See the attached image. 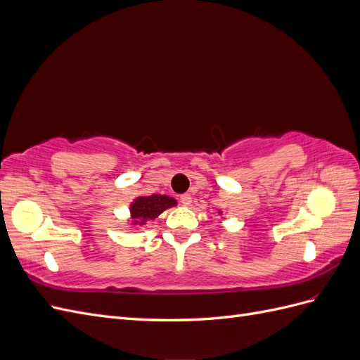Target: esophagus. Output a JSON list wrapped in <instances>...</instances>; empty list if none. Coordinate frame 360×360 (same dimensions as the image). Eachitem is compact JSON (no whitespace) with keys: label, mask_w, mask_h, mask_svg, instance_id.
<instances>
[{"label":"esophagus","mask_w":360,"mask_h":360,"mask_svg":"<svg viewBox=\"0 0 360 360\" xmlns=\"http://www.w3.org/2000/svg\"><path fill=\"white\" fill-rule=\"evenodd\" d=\"M180 202L183 204V205H191V202H192V197L189 193H183L181 197H180Z\"/></svg>","instance_id":"obj_1"}]
</instances>
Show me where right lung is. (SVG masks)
Masks as SVG:
<instances>
[{"label":"right lung","mask_w":360,"mask_h":360,"mask_svg":"<svg viewBox=\"0 0 360 360\" xmlns=\"http://www.w3.org/2000/svg\"><path fill=\"white\" fill-rule=\"evenodd\" d=\"M177 204V201L167 197V195H150V197H139L130 204V214H132L134 225H144L147 221L155 219L163 210Z\"/></svg>","instance_id":"1"}]
</instances>
